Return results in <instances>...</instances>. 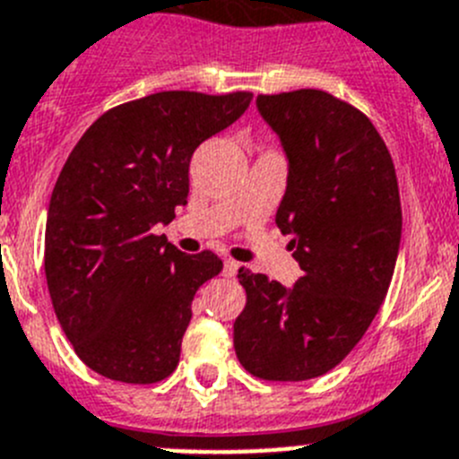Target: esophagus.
I'll list each match as a JSON object with an SVG mask.
<instances>
[{"instance_id": "34e87169", "label": "esophagus", "mask_w": 459, "mask_h": 459, "mask_svg": "<svg viewBox=\"0 0 459 459\" xmlns=\"http://www.w3.org/2000/svg\"><path fill=\"white\" fill-rule=\"evenodd\" d=\"M237 273H238V264L234 262V259H225V264H222V275L234 277Z\"/></svg>"}]
</instances>
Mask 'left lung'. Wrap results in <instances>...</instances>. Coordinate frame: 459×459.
I'll list each match as a JSON object with an SVG mask.
<instances>
[{"instance_id":"left-lung-1","label":"left lung","mask_w":459,"mask_h":459,"mask_svg":"<svg viewBox=\"0 0 459 459\" xmlns=\"http://www.w3.org/2000/svg\"><path fill=\"white\" fill-rule=\"evenodd\" d=\"M259 116L287 154L275 222L302 275L281 287L238 271L247 293L234 351L264 380H312L334 368L376 318L401 246L392 154L361 111L314 88L259 95Z\"/></svg>"}]
</instances>
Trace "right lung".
Segmentation results:
<instances>
[{"mask_svg":"<svg viewBox=\"0 0 459 459\" xmlns=\"http://www.w3.org/2000/svg\"><path fill=\"white\" fill-rule=\"evenodd\" d=\"M250 100L154 92L98 117L67 157L48 209L45 277L67 342L100 376L152 385L178 368L193 296L222 262L152 230L186 204L195 147Z\"/></svg>","mask_w":459,"mask_h":459,"instance_id":"add662e5","label":"right lung"}]
</instances>
